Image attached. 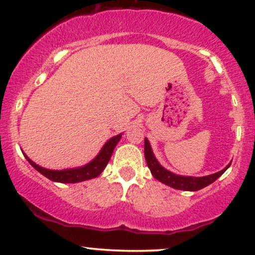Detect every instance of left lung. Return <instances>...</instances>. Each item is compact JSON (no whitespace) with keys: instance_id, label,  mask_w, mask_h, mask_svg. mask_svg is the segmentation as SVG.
I'll return each instance as SVG.
<instances>
[{"instance_id":"left-lung-1","label":"left lung","mask_w":255,"mask_h":255,"mask_svg":"<svg viewBox=\"0 0 255 255\" xmlns=\"http://www.w3.org/2000/svg\"><path fill=\"white\" fill-rule=\"evenodd\" d=\"M145 158L146 163H147V166L150 168L151 174L153 175V177L156 180L160 181L162 183L166 184V186H170L175 189H182V191H199V189L204 188V187L209 186L212 182H215L217 178L221 176L223 172L229 168V165H227L223 170L216 172V174L207 175V176L203 177H193V176H181V175H176L174 172L166 170V169L163 168L162 165L158 163V160L154 157L153 152H152L151 145L148 142V140L145 137Z\"/></svg>"}]
</instances>
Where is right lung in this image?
<instances>
[{
	"label": "right lung",
	"instance_id": "obj_1",
	"mask_svg": "<svg viewBox=\"0 0 255 255\" xmlns=\"http://www.w3.org/2000/svg\"><path fill=\"white\" fill-rule=\"evenodd\" d=\"M122 134L111 137L110 140H108L107 144L103 146L101 152L97 154V157L93 160H91L90 163H87L86 165L80 166V168H74V169H66V170H49V169L42 168L33 160H31L26 154V159L28 160V163L36 169L37 171H39L40 174L44 175L45 177H48L49 180L55 181V182H61V183H75V182H81V181L91 180V178H95L99 176L102 171L104 170V168L109 163L111 154H113L114 148L118 145V142L121 139Z\"/></svg>",
	"mask_w": 255,
	"mask_h": 255
}]
</instances>
